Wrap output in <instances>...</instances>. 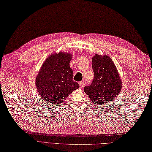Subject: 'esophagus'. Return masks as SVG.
<instances>
[{
    "label": "esophagus",
    "instance_id": "obj_1",
    "mask_svg": "<svg viewBox=\"0 0 152 152\" xmlns=\"http://www.w3.org/2000/svg\"><path fill=\"white\" fill-rule=\"evenodd\" d=\"M79 85H80V88H82L83 87V82H80L79 83Z\"/></svg>",
    "mask_w": 152,
    "mask_h": 152
}]
</instances>
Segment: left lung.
<instances>
[{
  "label": "left lung",
  "mask_w": 152,
  "mask_h": 152,
  "mask_svg": "<svg viewBox=\"0 0 152 152\" xmlns=\"http://www.w3.org/2000/svg\"><path fill=\"white\" fill-rule=\"evenodd\" d=\"M94 79L84 91L96 105L108 103L119 95L122 81L117 68L110 57L107 55L95 54L92 58Z\"/></svg>",
  "instance_id": "obj_1"
}]
</instances>
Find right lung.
Here are the masks:
<instances>
[{"label": "right lung", "instance_id": "obj_1", "mask_svg": "<svg viewBox=\"0 0 152 152\" xmlns=\"http://www.w3.org/2000/svg\"><path fill=\"white\" fill-rule=\"evenodd\" d=\"M71 58L70 53L52 54L43 62L36 77L39 95L50 104H61L80 87L77 82L72 80L73 71L69 66Z\"/></svg>", "mask_w": 152, "mask_h": 152}]
</instances>
